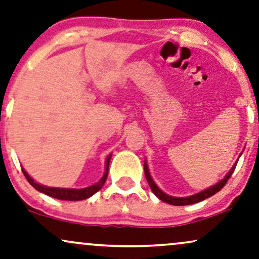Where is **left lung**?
I'll use <instances>...</instances> for the list:
<instances>
[{"label": "left lung", "instance_id": "obj_1", "mask_svg": "<svg viewBox=\"0 0 259 259\" xmlns=\"http://www.w3.org/2000/svg\"><path fill=\"white\" fill-rule=\"evenodd\" d=\"M241 153H243V152H241ZM241 153H240V156H241ZM238 159H239V158H238ZM238 159H237V162L234 163V165L232 166V169L228 171V172L226 174V176H225L223 180H220L217 184H214V186H211L209 188H207V189L200 191V193L194 194V195H190V196H186V197L170 196V195H167V194L164 193L163 190H160L159 187L157 186L156 183H154V181L152 180V177H151L150 171H149V166H147L146 160H144V171H145L146 181H147V183H149L151 190L153 191L154 195L158 197L159 200H162V201H164V202H166V203L174 204V206H187V204H194V203L200 202V201L206 200V199H208V197L215 195L218 191H220L221 189H223V187L227 183L228 179H230V177L232 176L233 171H234V169H236Z\"/></svg>", "mask_w": 259, "mask_h": 259}]
</instances>
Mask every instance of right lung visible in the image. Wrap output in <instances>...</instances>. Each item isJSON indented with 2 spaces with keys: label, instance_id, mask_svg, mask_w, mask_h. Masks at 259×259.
Returning <instances> with one entry per match:
<instances>
[{
  "label": "right lung",
  "instance_id": "add662e5",
  "mask_svg": "<svg viewBox=\"0 0 259 259\" xmlns=\"http://www.w3.org/2000/svg\"><path fill=\"white\" fill-rule=\"evenodd\" d=\"M110 158H112V153L109 154L108 157H107L106 159V165H105V174H103V176L101 177V180L99 182L93 184V186H89L87 188H82V189H71V188H56V187H46V186H42V184H40L38 182H35L34 180L32 179L31 176H29L28 174H27V171L23 169L22 167V172L25 175V177L28 181L29 184L33 188H35L36 190L40 191V193H44L46 194V195L51 196V197H55V199H58V200H65V201H80V200H85V199H89L90 196H93L94 194L97 193L101 188L103 187V184H105L106 180H107V176H108V169H109V162H110Z\"/></svg>",
  "mask_w": 259,
  "mask_h": 259
}]
</instances>
